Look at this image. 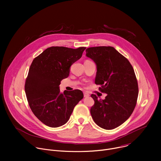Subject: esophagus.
<instances>
[{
	"instance_id": "1",
	"label": "esophagus",
	"mask_w": 161,
	"mask_h": 161,
	"mask_svg": "<svg viewBox=\"0 0 161 161\" xmlns=\"http://www.w3.org/2000/svg\"><path fill=\"white\" fill-rule=\"evenodd\" d=\"M83 95H84V97H86L90 96V94H89L88 92H85L83 93Z\"/></svg>"
}]
</instances>
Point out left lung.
I'll return each instance as SVG.
<instances>
[{"label":"left lung","mask_w":161,"mask_h":161,"mask_svg":"<svg viewBox=\"0 0 161 161\" xmlns=\"http://www.w3.org/2000/svg\"><path fill=\"white\" fill-rule=\"evenodd\" d=\"M86 56L97 65L95 79L99 90L107 94L104 99L92 94L94 104L90 113L100 127L111 130L125 122L131 115L138 96V85L129 61L111 47H91Z\"/></svg>","instance_id":"8db88e82"}]
</instances>
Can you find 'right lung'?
<instances>
[{"mask_svg":"<svg viewBox=\"0 0 161 161\" xmlns=\"http://www.w3.org/2000/svg\"><path fill=\"white\" fill-rule=\"evenodd\" d=\"M86 49L52 47L32 61L25 91L34 115L44 124L58 127L69 120L74 108L83 98L80 90L60 92V81L69 75L70 67Z\"/></svg>","mask_w":161,"mask_h":161,"instance_id":"1","label":"right lung"}]
</instances>
